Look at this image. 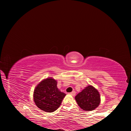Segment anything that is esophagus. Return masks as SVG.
Returning a JSON list of instances; mask_svg holds the SVG:
<instances>
[{"mask_svg": "<svg viewBox=\"0 0 131 131\" xmlns=\"http://www.w3.org/2000/svg\"><path fill=\"white\" fill-rule=\"evenodd\" d=\"M70 94L71 95H72V96H75V95H76V92L75 91H72V92H70Z\"/></svg>", "mask_w": 131, "mask_h": 131, "instance_id": "obj_1", "label": "esophagus"}]
</instances>
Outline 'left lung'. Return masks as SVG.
<instances>
[{"mask_svg":"<svg viewBox=\"0 0 131 131\" xmlns=\"http://www.w3.org/2000/svg\"><path fill=\"white\" fill-rule=\"evenodd\" d=\"M75 100L81 109L89 112L100 105L101 95L96 88L89 85L75 96Z\"/></svg>","mask_w":131,"mask_h":131,"instance_id":"left-lung-1","label":"left lung"}]
</instances>
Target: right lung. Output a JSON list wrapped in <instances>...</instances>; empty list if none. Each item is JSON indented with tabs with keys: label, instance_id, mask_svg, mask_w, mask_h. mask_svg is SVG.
Instances as JSON below:
<instances>
[{
	"label": "right lung",
	"instance_id": "1",
	"mask_svg": "<svg viewBox=\"0 0 131 131\" xmlns=\"http://www.w3.org/2000/svg\"><path fill=\"white\" fill-rule=\"evenodd\" d=\"M66 94L57 87V81L50 77L37 84L34 91V101L40 109L51 113L60 106Z\"/></svg>",
	"mask_w": 131,
	"mask_h": 131
}]
</instances>
